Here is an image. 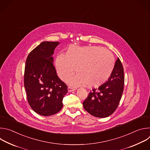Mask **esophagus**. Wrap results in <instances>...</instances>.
<instances>
[{
	"instance_id": "obj_1",
	"label": "esophagus",
	"mask_w": 150,
	"mask_h": 150,
	"mask_svg": "<svg viewBox=\"0 0 150 150\" xmlns=\"http://www.w3.org/2000/svg\"><path fill=\"white\" fill-rule=\"evenodd\" d=\"M76 89L75 88H73V87H68V91H69V92H72V91H75Z\"/></svg>"
}]
</instances>
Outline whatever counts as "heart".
<instances>
[{
	"mask_svg": "<svg viewBox=\"0 0 150 150\" xmlns=\"http://www.w3.org/2000/svg\"><path fill=\"white\" fill-rule=\"evenodd\" d=\"M115 59L109 50L100 46L71 47L65 54H59L56 60L57 71L63 81L75 73L70 83L74 86L86 84L98 87L109 79L115 67Z\"/></svg>",
	"mask_w": 150,
	"mask_h": 150,
	"instance_id": "1",
	"label": "heart"
}]
</instances>
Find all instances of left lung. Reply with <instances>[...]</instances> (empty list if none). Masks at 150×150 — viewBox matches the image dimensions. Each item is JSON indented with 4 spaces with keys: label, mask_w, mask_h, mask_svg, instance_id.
Masks as SVG:
<instances>
[{
    "label": "left lung",
    "mask_w": 150,
    "mask_h": 150,
    "mask_svg": "<svg viewBox=\"0 0 150 150\" xmlns=\"http://www.w3.org/2000/svg\"><path fill=\"white\" fill-rule=\"evenodd\" d=\"M124 70L118 57L108 81L93 88L83 102L84 109L97 117L111 115L117 109L124 88Z\"/></svg>",
    "instance_id": "left-lung-1"
}]
</instances>
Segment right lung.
Segmentation results:
<instances>
[{
    "mask_svg": "<svg viewBox=\"0 0 150 150\" xmlns=\"http://www.w3.org/2000/svg\"><path fill=\"white\" fill-rule=\"evenodd\" d=\"M59 42H42L28 55L24 87L28 102L37 113L48 116L59 112L67 85L57 76L52 56Z\"/></svg>",
    "mask_w": 150,
    "mask_h": 150,
    "instance_id": "obj_1",
    "label": "right lung"
}]
</instances>
